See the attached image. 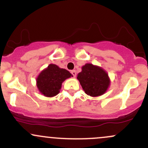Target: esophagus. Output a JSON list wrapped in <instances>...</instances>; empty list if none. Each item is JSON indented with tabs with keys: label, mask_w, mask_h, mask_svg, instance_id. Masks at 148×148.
Returning a JSON list of instances; mask_svg holds the SVG:
<instances>
[{
	"label": "esophagus",
	"mask_w": 148,
	"mask_h": 148,
	"mask_svg": "<svg viewBox=\"0 0 148 148\" xmlns=\"http://www.w3.org/2000/svg\"><path fill=\"white\" fill-rule=\"evenodd\" d=\"M71 74H72V75H73V76H74V77H75L76 75V71H75V70H72V71H71Z\"/></svg>",
	"instance_id": "1"
}]
</instances>
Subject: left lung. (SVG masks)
<instances>
[{
    "mask_svg": "<svg viewBox=\"0 0 148 148\" xmlns=\"http://www.w3.org/2000/svg\"><path fill=\"white\" fill-rule=\"evenodd\" d=\"M81 69L77 79L86 94L94 97L104 94L111 84L108 73L101 67L91 63H86Z\"/></svg>",
    "mask_w": 148,
    "mask_h": 148,
    "instance_id": "8db88e82",
    "label": "left lung"
}]
</instances>
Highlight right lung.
<instances>
[{
  "mask_svg": "<svg viewBox=\"0 0 148 148\" xmlns=\"http://www.w3.org/2000/svg\"><path fill=\"white\" fill-rule=\"evenodd\" d=\"M71 76L72 74L67 69L60 68L55 64H50L37 77V87L44 96L52 97L60 92L62 83Z\"/></svg>",
  "mask_w": 148,
  "mask_h": 148,
  "instance_id": "1",
  "label": "right lung"
}]
</instances>
